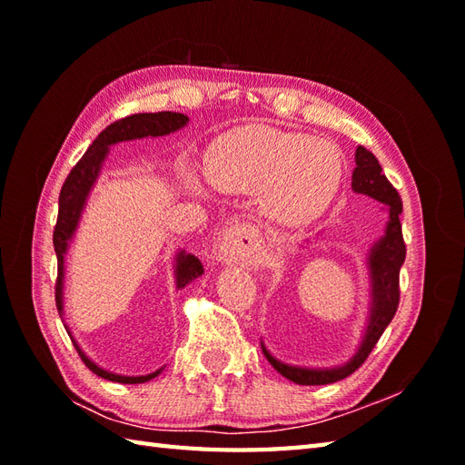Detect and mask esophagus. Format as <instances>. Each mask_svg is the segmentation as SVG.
I'll list each match as a JSON object with an SVG mask.
<instances>
[{
  "label": "esophagus",
  "mask_w": 465,
  "mask_h": 465,
  "mask_svg": "<svg viewBox=\"0 0 465 465\" xmlns=\"http://www.w3.org/2000/svg\"><path fill=\"white\" fill-rule=\"evenodd\" d=\"M220 258L227 262L248 260L255 253V235L248 223H233L223 232L220 245Z\"/></svg>",
  "instance_id": "1"
}]
</instances>
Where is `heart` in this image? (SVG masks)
<instances>
[{"label":"heart","instance_id":"obj_1","mask_svg":"<svg viewBox=\"0 0 465 465\" xmlns=\"http://www.w3.org/2000/svg\"><path fill=\"white\" fill-rule=\"evenodd\" d=\"M207 177L223 192L258 193L268 220L302 225L328 210L340 190L343 163L330 142L273 127H248L213 147Z\"/></svg>","mask_w":465,"mask_h":465}]
</instances>
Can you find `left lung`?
<instances>
[{
    "mask_svg": "<svg viewBox=\"0 0 465 465\" xmlns=\"http://www.w3.org/2000/svg\"><path fill=\"white\" fill-rule=\"evenodd\" d=\"M351 190L355 193H363L371 197V200L383 203L390 212L388 225H385V235L375 242L373 248L368 255L370 265V280H371V308H370V322L365 328L361 345L355 351L353 358L340 365V368L331 370H310V368H295L280 360L265 350L262 343V350L265 358L278 370L283 378L292 380L300 385H325L340 381L348 378L360 365L368 360V355L375 348V343L381 338V333L388 328L393 315L398 312L400 303V268L406 260V243H403L401 235V197L396 187L390 183L388 177L381 173V165L370 150L363 145H358L355 150V167L351 173Z\"/></svg>",
    "mask_w": 465,
    "mask_h": 465,
    "instance_id": "left-lung-1",
    "label": "left lung"
}]
</instances>
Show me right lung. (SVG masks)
I'll list each match as a JSON object with an SVG mask.
<instances>
[{"mask_svg":"<svg viewBox=\"0 0 465 465\" xmlns=\"http://www.w3.org/2000/svg\"><path fill=\"white\" fill-rule=\"evenodd\" d=\"M187 122V115L175 114V112H157V114H134L127 115L124 120H117L112 125H107L105 130L95 137L94 143L87 147V152L80 162L74 165V170L69 172L67 180L62 185V192H59V212H57V223L54 227V248L57 255V282H55V305L59 312V318L64 315V258L67 252V245L72 242L75 227L80 223V217L84 212V205L87 195H90L92 187L100 175L102 163L105 160L107 152H110V145L120 143V142H130V140H142V137H157V135H167L175 130H180ZM203 273L202 262L192 253H185L183 250L177 253L175 258V283L177 290L185 288L187 283L200 278ZM67 330V328H65ZM69 333V330H67ZM72 338L77 353H80L82 361L90 368L95 375H100L104 380L117 381V383H143L153 380L162 370L147 375H117L112 371H105L100 365L94 363L87 355L80 350V345Z\"/></svg>","mask_w":465,"mask_h":465,"instance_id":"obj_1","label":"right lung"}]
</instances>
